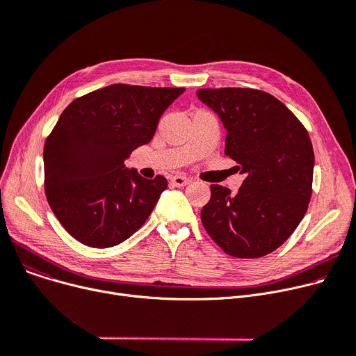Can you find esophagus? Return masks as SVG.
<instances>
[{"label": "esophagus", "mask_w": 356, "mask_h": 356, "mask_svg": "<svg viewBox=\"0 0 356 356\" xmlns=\"http://www.w3.org/2000/svg\"><path fill=\"white\" fill-rule=\"evenodd\" d=\"M170 180H172V184L176 186V188H184V186H188L191 183V179L183 177V176H173Z\"/></svg>", "instance_id": "34e87169"}]
</instances>
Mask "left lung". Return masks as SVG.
Wrapping results in <instances>:
<instances>
[{
    "mask_svg": "<svg viewBox=\"0 0 356 356\" xmlns=\"http://www.w3.org/2000/svg\"><path fill=\"white\" fill-rule=\"evenodd\" d=\"M196 95L220 118L225 154L245 175L236 195L211 186L200 212L203 227L228 255L264 257L284 244L307 211L314 167L309 133L264 90L208 88Z\"/></svg>",
    "mask_w": 356,
    "mask_h": 356,
    "instance_id": "8db88e82",
    "label": "left lung"
}]
</instances>
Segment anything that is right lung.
<instances>
[{"label":"right lung","instance_id":"right-lung-1","mask_svg":"<svg viewBox=\"0 0 356 356\" xmlns=\"http://www.w3.org/2000/svg\"><path fill=\"white\" fill-rule=\"evenodd\" d=\"M183 92L115 83L62 112L44 144V189L53 213L74 239L109 248L144 225L167 180H147L124 161L152 141L163 112Z\"/></svg>","mask_w":356,"mask_h":356}]
</instances>
